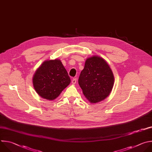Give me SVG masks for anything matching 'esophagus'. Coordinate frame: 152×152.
<instances>
[{"label":"esophagus","instance_id":"obj_1","mask_svg":"<svg viewBox=\"0 0 152 152\" xmlns=\"http://www.w3.org/2000/svg\"><path fill=\"white\" fill-rule=\"evenodd\" d=\"M76 82H77V79L76 78H73L72 80V83L73 84H75L76 83Z\"/></svg>","mask_w":152,"mask_h":152}]
</instances>
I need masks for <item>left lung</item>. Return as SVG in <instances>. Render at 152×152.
<instances>
[{"instance_id": "1", "label": "left lung", "mask_w": 152, "mask_h": 152, "mask_svg": "<svg viewBox=\"0 0 152 152\" xmlns=\"http://www.w3.org/2000/svg\"><path fill=\"white\" fill-rule=\"evenodd\" d=\"M114 83L113 73L103 58L92 56L86 59L78 84L90 103H98L106 99L111 92Z\"/></svg>"}]
</instances>
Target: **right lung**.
I'll return each instance as SVG.
<instances>
[{
	"instance_id": "right-lung-1",
	"label": "right lung",
	"mask_w": 152,
	"mask_h": 152,
	"mask_svg": "<svg viewBox=\"0 0 152 152\" xmlns=\"http://www.w3.org/2000/svg\"><path fill=\"white\" fill-rule=\"evenodd\" d=\"M36 92L53 101L70 84L71 79L60 60H46L35 71L32 79Z\"/></svg>"
}]
</instances>
